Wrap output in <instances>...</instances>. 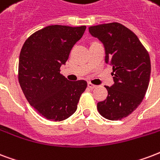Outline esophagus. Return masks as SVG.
Here are the masks:
<instances>
[{"label": "esophagus", "mask_w": 160, "mask_h": 160, "mask_svg": "<svg viewBox=\"0 0 160 160\" xmlns=\"http://www.w3.org/2000/svg\"><path fill=\"white\" fill-rule=\"evenodd\" d=\"M88 87L89 88H91V89H93V88H95L97 86L94 84H93V83H91V82H88Z\"/></svg>", "instance_id": "1"}]
</instances>
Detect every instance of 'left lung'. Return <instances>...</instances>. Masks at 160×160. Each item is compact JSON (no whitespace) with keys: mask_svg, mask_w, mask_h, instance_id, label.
Wrapping results in <instances>:
<instances>
[{"mask_svg":"<svg viewBox=\"0 0 160 160\" xmlns=\"http://www.w3.org/2000/svg\"><path fill=\"white\" fill-rule=\"evenodd\" d=\"M88 31L104 44L105 63L113 67L114 76V84L105 87L107 98L98 102L97 109L108 120H121L138 108L146 94L151 72L149 55L138 36L121 23L92 26Z\"/></svg>","mask_w":160,"mask_h":160,"instance_id":"8db88e82","label":"left lung"}]
</instances>
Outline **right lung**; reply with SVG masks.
Returning <instances> with one entry per match:
<instances>
[{
  "instance_id": "obj_1",
  "label": "right lung",
  "mask_w": 160,
  "mask_h": 160,
  "mask_svg": "<svg viewBox=\"0 0 160 160\" xmlns=\"http://www.w3.org/2000/svg\"><path fill=\"white\" fill-rule=\"evenodd\" d=\"M86 26L51 25L37 31L22 45L18 81L30 105L47 120L64 121L74 114L87 88L84 80L69 81L60 73Z\"/></svg>"
}]
</instances>
